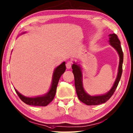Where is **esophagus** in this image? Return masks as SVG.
<instances>
[{
  "label": "esophagus",
  "instance_id": "34e87169",
  "mask_svg": "<svg viewBox=\"0 0 133 133\" xmlns=\"http://www.w3.org/2000/svg\"><path fill=\"white\" fill-rule=\"evenodd\" d=\"M71 65H72V63L70 61H69L66 63V66L67 69H70L71 67Z\"/></svg>",
  "mask_w": 133,
  "mask_h": 133
}]
</instances>
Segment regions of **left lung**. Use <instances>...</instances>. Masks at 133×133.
<instances>
[{"label": "left lung", "instance_id": "left-lung-1", "mask_svg": "<svg viewBox=\"0 0 133 133\" xmlns=\"http://www.w3.org/2000/svg\"><path fill=\"white\" fill-rule=\"evenodd\" d=\"M109 37L110 45L116 50L119 56V65L118 69V73L117 78L113 84L112 88L107 94L97 96H91L86 92L83 88V75L81 67L77 63L72 65L73 73L74 76L75 81V88H76V93L78 96V98L82 102L87 105H98L102 103H105L110 98L111 96L114 94L119 83V81L121 78L122 74V65L123 62V52L122 51L121 46H120V41L118 38L117 36L115 34L109 35Z\"/></svg>", "mask_w": 133, "mask_h": 133}]
</instances>
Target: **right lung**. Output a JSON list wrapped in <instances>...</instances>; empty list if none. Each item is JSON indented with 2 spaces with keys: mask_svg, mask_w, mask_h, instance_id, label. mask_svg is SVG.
Returning <instances> with one entry per match:
<instances>
[{
  "mask_svg": "<svg viewBox=\"0 0 133 133\" xmlns=\"http://www.w3.org/2000/svg\"><path fill=\"white\" fill-rule=\"evenodd\" d=\"M66 67L65 66V62H64L55 69L54 74H53L51 87H50V90L48 91V92L44 95L37 96V97L34 98L26 97V96L21 95L16 89H14V90H15L16 93L17 94L19 98L21 99V100L26 104L32 106L45 107L54 99L55 94H56V88L59 83V80L60 77L66 70Z\"/></svg>",
  "mask_w": 133,
  "mask_h": 133,
  "instance_id": "1",
  "label": "right lung"
}]
</instances>
